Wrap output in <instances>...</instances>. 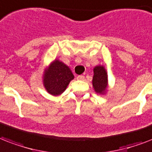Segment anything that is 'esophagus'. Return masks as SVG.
I'll return each instance as SVG.
<instances>
[{"label":"esophagus","instance_id":"esophagus-1","mask_svg":"<svg viewBox=\"0 0 152 152\" xmlns=\"http://www.w3.org/2000/svg\"><path fill=\"white\" fill-rule=\"evenodd\" d=\"M77 80H84L85 79V76L84 75H78L77 77Z\"/></svg>","mask_w":152,"mask_h":152}]
</instances>
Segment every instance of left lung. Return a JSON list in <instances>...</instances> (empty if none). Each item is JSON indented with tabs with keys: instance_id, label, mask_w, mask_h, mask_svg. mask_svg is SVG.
Listing matches in <instances>:
<instances>
[{
	"instance_id": "left-lung-1",
	"label": "left lung",
	"mask_w": 152,
	"mask_h": 152,
	"mask_svg": "<svg viewBox=\"0 0 152 152\" xmlns=\"http://www.w3.org/2000/svg\"><path fill=\"white\" fill-rule=\"evenodd\" d=\"M94 77H93V86L95 92L97 94H104L106 91L108 86V76L107 72L103 66H97L94 69Z\"/></svg>"
}]
</instances>
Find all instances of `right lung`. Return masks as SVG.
<instances>
[{"label":"right lung","instance_id":"right-lung-1","mask_svg":"<svg viewBox=\"0 0 152 152\" xmlns=\"http://www.w3.org/2000/svg\"><path fill=\"white\" fill-rule=\"evenodd\" d=\"M74 77L67 66L58 60H55L43 75V85L50 94L58 96L65 91Z\"/></svg>","mask_w":152,"mask_h":152}]
</instances>
